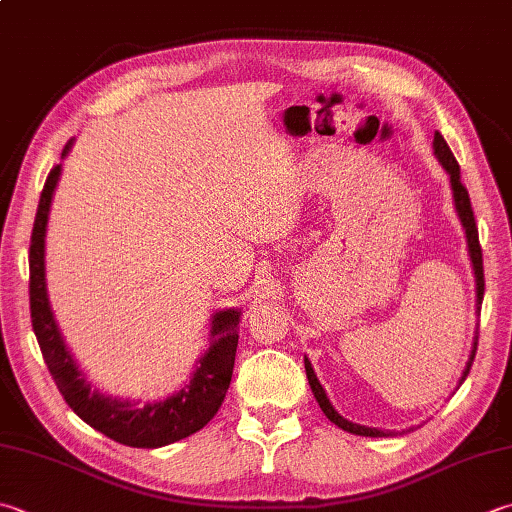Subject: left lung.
<instances>
[{
  "label": "left lung",
  "instance_id": "1",
  "mask_svg": "<svg viewBox=\"0 0 512 512\" xmlns=\"http://www.w3.org/2000/svg\"><path fill=\"white\" fill-rule=\"evenodd\" d=\"M433 146H435L437 159H439V162H442V166L448 170L450 186H453V199H455L457 215H459V219H462V226L466 228L468 253H470V262H473V270H475L477 313H479V308H482V299H484V259H482V246H479V235H477V224H475L473 206H470L468 190H466V186L462 184V177H459V164H457V159H455V155H453V150L448 148L446 139H444L442 135H439V133H435ZM477 337H479V335H475L473 350H470V359H468V364H466V368H464L462 379H459V384H462L464 379L468 377L470 366H473V359H475V353H477ZM304 366H306L308 384H310V388H313V395H315V399H317L319 408L324 410V415H326L335 426H339L342 430H348V433H353V435H362V437H388V435H393V433H390V430H379V428L359 426V424H353V422H348V419H344V417L339 415L337 410L333 408V404H330V399L326 397V390L322 388V384H319L315 370H313V366H310V362H308L306 357H304Z\"/></svg>",
  "mask_w": 512,
  "mask_h": 512
}]
</instances>
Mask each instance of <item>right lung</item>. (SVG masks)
Listing matches in <instances>:
<instances>
[{"label": "right lung", "mask_w": 512, "mask_h": 512, "mask_svg": "<svg viewBox=\"0 0 512 512\" xmlns=\"http://www.w3.org/2000/svg\"><path fill=\"white\" fill-rule=\"evenodd\" d=\"M68 150L70 142L66 144L62 157ZM59 170H62V166L57 164L46 177L28 253L30 319H33V330L39 348H42L44 362L66 404L75 410L77 417H82L88 426H93L99 433L133 448H159L179 442V439L204 428L224 402L235 366L239 310L228 308L213 315V326H210V339L213 342H210V348L199 359V366L190 377V382L179 393L164 399V402L139 408L130 402H122V399H110L99 390H90V382L77 368L73 355L64 344L62 333H59L46 293L44 237L50 199L55 193Z\"/></svg>", "instance_id": "1"}]
</instances>
